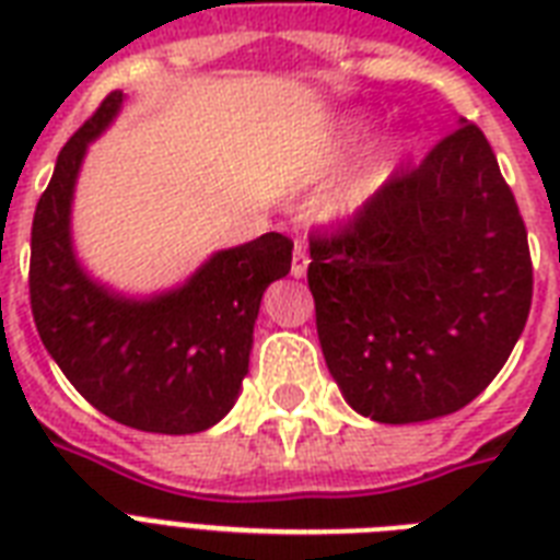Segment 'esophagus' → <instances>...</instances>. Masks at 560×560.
<instances>
[{
  "label": "esophagus",
  "instance_id": "34e87169",
  "mask_svg": "<svg viewBox=\"0 0 560 560\" xmlns=\"http://www.w3.org/2000/svg\"><path fill=\"white\" fill-rule=\"evenodd\" d=\"M307 270V246L302 244V241H296V246H293V264H290V272L296 276V279H302Z\"/></svg>",
  "mask_w": 560,
  "mask_h": 560
}]
</instances>
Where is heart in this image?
I'll return each instance as SVG.
<instances>
[{
	"label": "heart",
	"instance_id": "1",
	"mask_svg": "<svg viewBox=\"0 0 560 560\" xmlns=\"http://www.w3.org/2000/svg\"><path fill=\"white\" fill-rule=\"evenodd\" d=\"M360 133H363V130H360V125H351L349 130H346V142ZM386 177H389V162L377 160L374 165H369V168H363L360 174H354V177L342 183L340 191L334 194L331 211H340V214L360 211L369 200H372L374 194H377V188L386 183Z\"/></svg>",
	"mask_w": 560,
	"mask_h": 560
}]
</instances>
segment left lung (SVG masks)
<instances>
[{
	"label": "left lung",
	"mask_w": 560,
	"mask_h": 560,
	"mask_svg": "<svg viewBox=\"0 0 560 560\" xmlns=\"http://www.w3.org/2000/svg\"><path fill=\"white\" fill-rule=\"evenodd\" d=\"M307 288L360 416L412 424L477 398L532 307L526 226L486 133L462 121L349 220L314 229Z\"/></svg>",
	"instance_id": "8db88e82"
}]
</instances>
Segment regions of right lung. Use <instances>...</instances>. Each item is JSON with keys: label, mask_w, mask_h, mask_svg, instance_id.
I'll return each mask as SVG.
<instances>
[{"label": "right lung", "mask_w": 560, "mask_h": 560, "mask_svg": "<svg viewBox=\"0 0 560 560\" xmlns=\"http://www.w3.org/2000/svg\"><path fill=\"white\" fill-rule=\"evenodd\" d=\"M109 92L57 156L31 226L28 293L39 340L92 407L144 433L186 435L218 424L249 369L264 290L284 279L293 241L279 232L211 255L179 290L125 299L81 270L69 206L86 144L113 121Z\"/></svg>", "instance_id": "1"}]
</instances>
